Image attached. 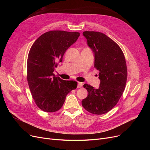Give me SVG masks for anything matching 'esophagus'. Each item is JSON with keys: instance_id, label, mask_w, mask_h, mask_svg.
<instances>
[{"instance_id": "1", "label": "esophagus", "mask_w": 150, "mask_h": 150, "mask_svg": "<svg viewBox=\"0 0 150 150\" xmlns=\"http://www.w3.org/2000/svg\"><path fill=\"white\" fill-rule=\"evenodd\" d=\"M83 86V83H80V82H78V88H80Z\"/></svg>"}]
</instances>
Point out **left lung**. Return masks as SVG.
Here are the masks:
<instances>
[{
  "label": "left lung",
  "mask_w": 150,
  "mask_h": 150,
  "mask_svg": "<svg viewBox=\"0 0 150 150\" xmlns=\"http://www.w3.org/2000/svg\"><path fill=\"white\" fill-rule=\"evenodd\" d=\"M88 46L94 55V67L99 71L98 89L87 84L88 96L83 99L86 110L94 115L110 111L119 101L125 89L127 67L122 50L114 40L99 32L84 31Z\"/></svg>",
  "instance_id": "left-lung-1"
}]
</instances>
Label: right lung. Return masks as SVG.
Instances as JSON below:
<instances>
[{
  "mask_svg": "<svg viewBox=\"0 0 150 150\" xmlns=\"http://www.w3.org/2000/svg\"><path fill=\"white\" fill-rule=\"evenodd\" d=\"M78 32L51 30L43 34L32 46L28 58V82L34 100L40 110L53 112L60 110L67 94L77 82L56 77L53 72L62 62L66 50L78 39Z\"/></svg>",
  "mask_w": 150,
  "mask_h": 150,
  "instance_id": "add662e5",
  "label": "right lung"
}]
</instances>
